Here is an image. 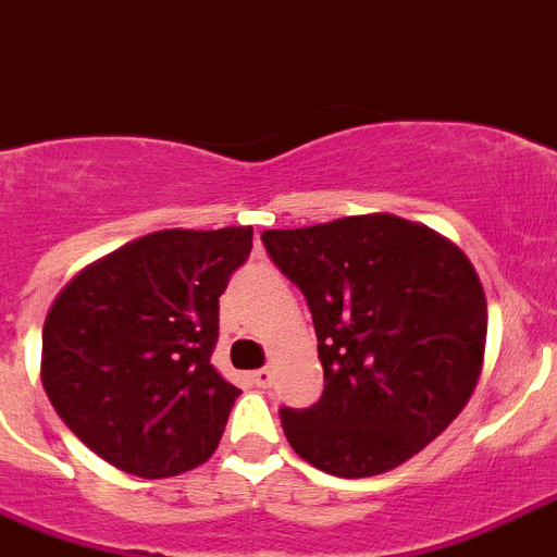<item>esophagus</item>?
<instances>
[{
	"mask_svg": "<svg viewBox=\"0 0 557 557\" xmlns=\"http://www.w3.org/2000/svg\"><path fill=\"white\" fill-rule=\"evenodd\" d=\"M251 382H255L257 387H269L271 382H274V371H271V368H257V371L251 373Z\"/></svg>",
	"mask_w": 557,
	"mask_h": 557,
	"instance_id": "obj_1",
	"label": "esophagus"
}]
</instances>
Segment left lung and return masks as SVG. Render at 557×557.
<instances>
[{"mask_svg": "<svg viewBox=\"0 0 557 557\" xmlns=\"http://www.w3.org/2000/svg\"><path fill=\"white\" fill-rule=\"evenodd\" d=\"M263 246L311 308L325 391L280 410L294 453L380 475L461 413L484 362L487 300L465 251L396 214L269 228Z\"/></svg>", "mask_w": 557, "mask_h": 557, "instance_id": "obj_1", "label": "left lung"}]
</instances>
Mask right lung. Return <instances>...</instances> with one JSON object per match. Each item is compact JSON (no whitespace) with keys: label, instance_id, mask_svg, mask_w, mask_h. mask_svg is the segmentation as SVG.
<instances>
[{"label":"right lung","instance_id":"right-lung-1","mask_svg":"<svg viewBox=\"0 0 557 557\" xmlns=\"http://www.w3.org/2000/svg\"><path fill=\"white\" fill-rule=\"evenodd\" d=\"M251 226L163 228L82 269L41 331V385L84 445L129 475L203 465L240 396L212 366L218 297Z\"/></svg>","mask_w":557,"mask_h":557}]
</instances>
